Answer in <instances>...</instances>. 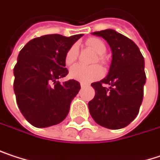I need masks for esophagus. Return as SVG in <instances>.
<instances>
[{
    "mask_svg": "<svg viewBox=\"0 0 160 160\" xmlns=\"http://www.w3.org/2000/svg\"><path fill=\"white\" fill-rule=\"evenodd\" d=\"M88 85L87 84H84V83H81V88H85V87H87Z\"/></svg>",
    "mask_w": 160,
    "mask_h": 160,
    "instance_id": "34e87169",
    "label": "esophagus"
}]
</instances>
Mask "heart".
Wrapping results in <instances>:
<instances>
[{"label":"heart","mask_w":160,"mask_h":160,"mask_svg":"<svg viewBox=\"0 0 160 160\" xmlns=\"http://www.w3.org/2000/svg\"><path fill=\"white\" fill-rule=\"evenodd\" d=\"M86 45L97 53V57L94 58L93 63H95L96 61L99 62L100 64L106 63V58L103 54L106 52L107 48L105 43L101 39L98 38H89L86 41ZM77 57H78V48L76 45H72L65 53V57H64L65 64L67 66H72L77 60ZM102 74H103V71L101 67L98 65H92L89 67L75 65L70 70V77L82 83L92 82L101 77Z\"/></svg>","instance_id":"1"}]
</instances>
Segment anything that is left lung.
<instances>
[{
	"label": "left lung",
	"mask_w": 160,
	"mask_h": 160,
	"mask_svg": "<svg viewBox=\"0 0 160 160\" xmlns=\"http://www.w3.org/2000/svg\"><path fill=\"white\" fill-rule=\"evenodd\" d=\"M93 35L108 41L112 62L108 76L91 84L95 96L88 102L89 113L101 126L121 129L134 121L142 103L146 81L144 58L134 41L112 29Z\"/></svg>",
	"instance_id": "left-lung-1"
}]
</instances>
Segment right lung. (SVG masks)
<instances>
[{
  "label": "right lung",
  "instance_id": "1",
  "mask_svg": "<svg viewBox=\"0 0 160 160\" xmlns=\"http://www.w3.org/2000/svg\"><path fill=\"white\" fill-rule=\"evenodd\" d=\"M82 36L45 35L33 38L19 52L14 67V92L19 110L32 125L48 127L67 117L81 87L73 79L62 84L58 79L69 73L65 53Z\"/></svg>",
  "mask_w": 160,
  "mask_h": 160
}]
</instances>
